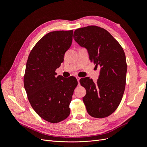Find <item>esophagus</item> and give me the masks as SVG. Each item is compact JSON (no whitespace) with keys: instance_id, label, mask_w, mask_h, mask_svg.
Instances as JSON below:
<instances>
[{"instance_id":"1","label":"esophagus","mask_w":147,"mask_h":147,"mask_svg":"<svg viewBox=\"0 0 147 147\" xmlns=\"http://www.w3.org/2000/svg\"><path fill=\"white\" fill-rule=\"evenodd\" d=\"M76 78H77V81H78V83H79V82H80V78L78 77H77Z\"/></svg>"}]
</instances>
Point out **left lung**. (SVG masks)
<instances>
[{
	"label": "left lung",
	"mask_w": 147,
	"mask_h": 147,
	"mask_svg": "<svg viewBox=\"0 0 147 147\" xmlns=\"http://www.w3.org/2000/svg\"><path fill=\"white\" fill-rule=\"evenodd\" d=\"M74 38L88 50L89 58L100 67L99 78L80 80L86 89L83 100L91 117L105 118L118 108L125 90L127 64L125 53L120 44L107 30L96 26L77 29Z\"/></svg>",
	"instance_id": "obj_1"
}]
</instances>
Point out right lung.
I'll list each match as a JSON object with an SVG mask.
<instances>
[{
    "label": "right lung",
    "mask_w": 147,
    "mask_h": 147,
    "mask_svg": "<svg viewBox=\"0 0 147 147\" xmlns=\"http://www.w3.org/2000/svg\"><path fill=\"white\" fill-rule=\"evenodd\" d=\"M72 30L48 33L35 44L26 63L24 86L28 100L40 117L52 123L69 117L78 84L75 77H56L55 72L72 45Z\"/></svg>",
    "instance_id": "1"
}]
</instances>
